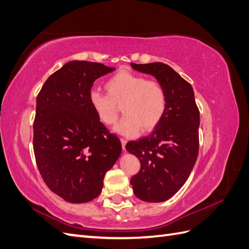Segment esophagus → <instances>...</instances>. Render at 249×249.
Instances as JSON below:
<instances>
[{"label":"esophagus","instance_id":"obj_1","mask_svg":"<svg viewBox=\"0 0 249 249\" xmlns=\"http://www.w3.org/2000/svg\"><path fill=\"white\" fill-rule=\"evenodd\" d=\"M120 141H122V145H123V148H124V152L125 153V144H126V139H124V138H122L120 139Z\"/></svg>","mask_w":249,"mask_h":249}]
</instances>
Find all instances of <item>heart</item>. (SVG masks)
<instances>
[{"label": "heart", "mask_w": 249, "mask_h": 249, "mask_svg": "<svg viewBox=\"0 0 249 249\" xmlns=\"http://www.w3.org/2000/svg\"><path fill=\"white\" fill-rule=\"evenodd\" d=\"M107 94L99 90L89 92V105L104 124H114L122 107L124 116L114 130L124 136H134L141 126L150 131L161 122L166 111L167 96L159 82L140 74L122 71L105 83Z\"/></svg>", "instance_id": "obj_1"}]
</instances>
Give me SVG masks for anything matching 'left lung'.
<instances>
[{"mask_svg": "<svg viewBox=\"0 0 249 249\" xmlns=\"http://www.w3.org/2000/svg\"><path fill=\"white\" fill-rule=\"evenodd\" d=\"M131 66L152 74L166 91V111L154 132L125 145L141 165L131 178L134 194L143 201L161 202L182 188L196 162L199 111L192 86L169 65L154 62Z\"/></svg>", "mask_w": 249, "mask_h": 249, "instance_id": "1", "label": "left lung"}]
</instances>
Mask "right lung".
<instances>
[{"label": "right lung", "instance_id": "right-lung-1", "mask_svg": "<svg viewBox=\"0 0 249 249\" xmlns=\"http://www.w3.org/2000/svg\"><path fill=\"white\" fill-rule=\"evenodd\" d=\"M102 63L70 61L44 83L36 99L33 148L50 189L72 203L101 194L104 178L122 154V143L89 105L93 82L114 71Z\"/></svg>", "mask_w": 249, "mask_h": 249}]
</instances>
